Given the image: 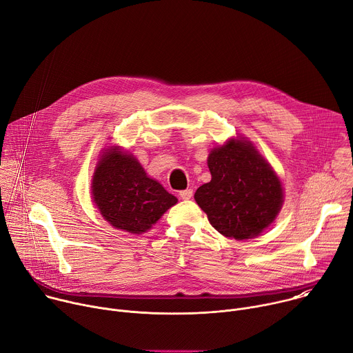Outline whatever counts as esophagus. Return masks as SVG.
I'll use <instances>...</instances> for the list:
<instances>
[{"mask_svg": "<svg viewBox=\"0 0 353 353\" xmlns=\"http://www.w3.org/2000/svg\"><path fill=\"white\" fill-rule=\"evenodd\" d=\"M180 198L181 199H190L191 196H192V190L191 188H187V190H183V191H180Z\"/></svg>", "mask_w": 353, "mask_h": 353, "instance_id": "obj_1", "label": "esophagus"}]
</instances>
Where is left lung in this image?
<instances>
[{"label":"left lung","instance_id":"8db88e82","mask_svg":"<svg viewBox=\"0 0 353 353\" xmlns=\"http://www.w3.org/2000/svg\"><path fill=\"white\" fill-rule=\"evenodd\" d=\"M211 181L194 198L210 223L223 236L244 240L267 229L283 204L279 177L244 138H232L211 150Z\"/></svg>","mask_w":353,"mask_h":353}]
</instances>
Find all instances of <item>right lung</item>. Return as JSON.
Masks as SVG:
<instances>
[{
  "mask_svg": "<svg viewBox=\"0 0 353 353\" xmlns=\"http://www.w3.org/2000/svg\"><path fill=\"white\" fill-rule=\"evenodd\" d=\"M92 195L99 212L112 226L134 234L149 230L177 204L174 195L148 177L141 163L119 146L106 149L100 157Z\"/></svg>",
  "mask_w": 353,
  "mask_h": 353,
  "instance_id": "add662e5",
  "label": "right lung"
}]
</instances>
